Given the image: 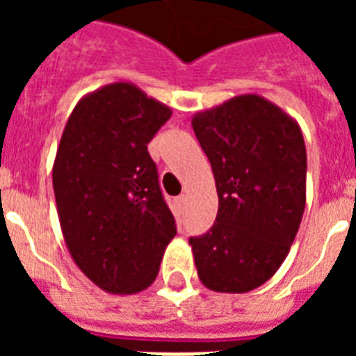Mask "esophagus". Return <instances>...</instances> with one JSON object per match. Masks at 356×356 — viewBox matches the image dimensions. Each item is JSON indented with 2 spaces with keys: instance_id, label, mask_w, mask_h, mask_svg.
Segmentation results:
<instances>
[{
  "instance_id": "1",
  "label": "esophagus",
  "mask_w": 356,
  "mask_h": 356,
  "mask_svg": "<svg viewBox=\"0 0 356 356\" xmlns=\"http://www.w3.org/2000/svg\"><path fill=\"white\" fill-rule=\"evenodd\" d=\"M175 203H177L179 207H183L184 203H186V195H179L177 200H175Z\"/></svg>"
}]
</instances>
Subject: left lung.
Masks as SVG:
<instances>
[{
  "label": "left lung",
  "mask_w": 356,
  "mask_h": 356,
  "mask_svg": "<svg viewBox=\"0 0 356 356\" xmlns=\"http://www.w3.org/2000/svg\"><path fill=\"white\" fill-rule=\"evenodd\" d=\"M216 181L212 229L190 238L200 281L223 293L251 292L286 259L307 203V149L299 123L259 94L192 116Z\"/></svg>",
  "instance_id": "left-lung-1"
}]
</instances>
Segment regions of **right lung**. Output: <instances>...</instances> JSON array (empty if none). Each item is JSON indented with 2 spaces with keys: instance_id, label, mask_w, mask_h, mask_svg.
Returning <instances> with one entry per match:
<instances>
[{
  "instance_id": "1",
  "label": "right lung",
  "mask_w": 356,
  "mask_h": 356,
  "mask_svg": "<svg viewBox=\"0 0 356 356\" xmlns=\"http://www.w3.org/2000/svg\"><path fill=\"white\" fill-rule=\"evenodd\" d=\"M172 108L127 81L81 97L53 162L58 222L72 259L103 292L138 293L177 234L147 144Z\"/></svg>"
}]
</instances>
